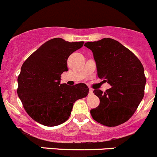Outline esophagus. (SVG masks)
Here are the masks:
<instances>
[{
	"instance_id": "obj_1",
	"label": "esophagus",
	"mask_w": 157,
	"mask_h": 157,
	"mask_svg": "<svg viewBox=\"0 0 157 157\" xmlns=\"http://www.w3.org/2000/svg\"><path fill=\"white\" fill-rule=\"evenodd\" d=\"M93 94V89L92 88H89V94Z\"/></svg>"
}]
</instances>
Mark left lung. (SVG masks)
<instances>
[{
  "instance_id": "left-lung-1",
  "label": "left lung",
  "mask_w": 157,
  "mask_h": 157,
  "mask_svg": "<svg viewBox=\"0 0 157 157\" xmlns=\"http://www.w3.org/2000/svg\"><path fill=\"white\" fill-rule=\"evenodd\" d=\"M85 46L92 51L98 76L111 85L105 92L94 90L100 104L91 110V117L105 126L121 124L131 118L144 98V66L131 50L113 39L88 42Z\"/></svg>"
}]
</instances>
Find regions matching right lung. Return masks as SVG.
I'll return each instance as SVG.
<instances>
[{
	"label": "right lung",
	"mask_w": 157,
	"mask_h": 157,
	"mask_svg": "<svg viewBox=\"0 0 157 157\" xmlns=\"http://www.w3.org/2000/svg\"><path fill=\"white\" fill-rule=\"evenodd\" d=\"M84 42L54 38L31 54L22 65L17 78V94L24 109L35 121L47 127L69 119L74 103L86 97L85 84H60L61 75L67 72L69 56L82 47Z\"/></svg>",
	"instance_id": "right-lung-1"
}]
</instances>
